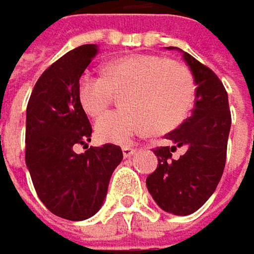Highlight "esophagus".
Wrapping results in <instances>:
<instances>
[{
    "label": "esophagus",
    "mask_w": 254,
    "mask_h": 254,
    "mask_svg": "<svg viewBox=\"0 0 254 254\" xmlns=\"http://www.w3.org/2000/svg\"><path fill=\"white\" fill-rule=\"evenodd\" d=\"M122 152H124V157H125V158H129V157H132V155L135 154V150L130 148V147H124V148H122Z\"/></svg>",
    "instance_id": "esophagus-1"
}]
</instances>
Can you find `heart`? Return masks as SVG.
<instances>
[{"mask_svg":"<svg viewBox=\"0 0 254 254\" xmlns=\"http://www.w3.org/2000/svg\"><path fill=\"white\" fill-rule=\"evenodd\" d=\"M122 93V109L103 115L96 133L104 142L127 144L133 136L152 129L166 132L189 113L195 87L189 71L169 59L135 54L115 59L107 72L85 71L78 82V97L90 116H99Z\"/></svg>","mask_w":254,"mask_h":254,"instance_id":"b5f03b06","label":"heart"}]
</instances>
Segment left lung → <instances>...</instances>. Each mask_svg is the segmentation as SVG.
Returning a JSON list of instances; mask_svg holds the SVG:
<instances>
[{"instance_id":"1","label":"left lung","mask_w":254,"mask_h":254,"mask_svg":"<svg viewBox=\"0 0 254 254\" xmlns=\"http://www.w3.org/2000/svg\"><path fill=\"white\" fill-rule=\"evenodd\" d=\"M196 85L195 107L190 118L169 132L172 147L154 150L158 166L147 177L148 192L155 203L174 215L197 211L215 192L225 167L227 141L231 127L228 94L222 82L208 66L179 48ZM185 154L173 158L176 148Z\"/></svg>"}]
</instances>
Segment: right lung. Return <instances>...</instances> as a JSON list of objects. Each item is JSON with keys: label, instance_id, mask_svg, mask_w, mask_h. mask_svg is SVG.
<instances>
[{"label": "right lung", "instance_id": "obj_1", "mask_svg": "<svg viewBox=\"0 0 254 254\" xmlns=\"http://www.w3.org/2000/svg\"><path fill=\"white\" fill-rule=\"evenodd\" d=\"M97 54V45H81L52 64L36 82L26 110V166L33 186L52 214L69 221L90 218L102 208L124 158L113 144L88 147L93 129L78 82ZM77 143L84 153L73 151Z\"/></svg>", "mask_w": 254, "mask_h": 254}]
</instances>
